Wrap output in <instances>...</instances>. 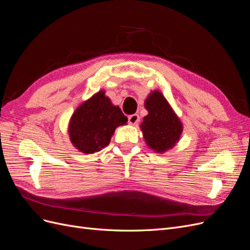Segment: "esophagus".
<instances>
[{
	"instance_id": "34e87169",
	"label": "esophagus",
	"mask_w": 250,
	"mask_h": 250,
	"mask_svg": "<svg viewBox=\"0 0 250 250\" xmlns=\"http://www.w3.org/2000/svg\"><path fill=\"white\" fill-rule=\"evenodd\" d=\"M128 122H129V124H131V125L138 124L140 122L139 115H137V113H134V115H131V116L128 117Z\"/></svg>"
}]
</instances>
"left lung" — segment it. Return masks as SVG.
<instances>
[{
    "label": "left lung",
    "mask_w": 250,
    "mask_h": 250,
    "mask_svg": "<svg viewBox=\"0 0 250 250\" xmlns=\"http://www.w3.org/2000/svg\"><path fill=\"white\" fill-rule=\"evenodd\" d=\"M145 107L148 115L141 125L144 139L152 150L165 152L179 141L183 125L168 101L157 90L148 96Z\"/></svg>",
    "instance_id": "obj_1"
}]
</instances>
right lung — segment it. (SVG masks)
I'll list each match as a JSON object with an SVG mask.
<instances>
[{
    "instance_id": "1",
    "label": "right lung",
    "mask_w": 250,
    "mask_h": 250,
    "mask_svg": "<svg viewBox=\"0 0 250 250\" xmlns=\"http://www.w3.org/2000/svg\"><path fill=\"white\" fill-rule=\"evenodd\" d=\"M127 120L121 108L112 105L104 92H99L73 113L70 139L83 153H95L108 145L116 128L124 125Z\"/></svg>"
}]
</instances>
